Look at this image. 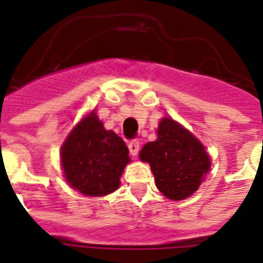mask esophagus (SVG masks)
Listing matches in <instances>:
<instances>
[{
	"instance_id": "obj_1",
	"label": "esophagus",
	"mask_w": 263,
	"mask_h": 263,
	"mask_svg": "<svg viewBox=\"0 0 263 263\" xmlns=\"http://www.w3.org/2000/svg\"><path fill=\"white\" fill-rule=\"evenodd\" d=\"M128 149H129V153L135 157L138 152H139V142L138 140H131L129 143H128Z\"/></svg>"
}]
</instances>
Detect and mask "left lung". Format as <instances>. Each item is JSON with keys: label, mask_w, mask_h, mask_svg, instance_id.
I'll return each instance as SVG.
<instances>
[{"label": "left lung", "mask_w": 263, "mask_h": 263, "mask_svg": "<svg viewBox=\"0 0 263 263\" xmlns=\"http://www.w3.org/2000/svg\"><path fill=\"white\" fill-rule=\"evenodd\" d=\"M139 158L150 164L157 189L175 201L190 197L211 167L203 143L167 117L158 124L157 139L142 147Z\"/></svg>", "instance_id": "8db88e82"}]
</instances>
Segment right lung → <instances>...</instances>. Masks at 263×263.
<instances>
[{"instance_id":"right-lung-1","label":"right lung","mask_w":263,"mask_h":263,"mask_svg":"<svg viewBox=\"0 0 263 263\" xmlns=\"http://www.w3.org/2000/svg\"><path fill=\"white\" fill-rule=\"evenodd\" d=\"M124 140L107 131L95 110L73 128L60 149L65 178L74 190L100 197L118 189L129 163Z\"/></svg>"}]
</instances>
